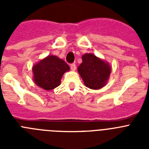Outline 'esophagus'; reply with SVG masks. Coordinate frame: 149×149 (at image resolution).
Wrapping results in <instances>:
<instances>
[{"mask_svg": "<svg viewBox=\"0 0 149 149\" xmlns=\"http://www.w3.org/2000/svg\"><path fill=\"white\" fill-rule=\"evenodd\" d=\"M70 68L72 71H74L76 69V65L74 63H72L70 65Z\"/></svg>", "mask_w": 149, "mask_h": 149, "instance_id": "obj_1", "label": "esophagus"}]
</instances>
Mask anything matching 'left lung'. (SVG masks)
Returning <instances> with one entry per match:
<instances>
[{
  "mask_svg": "<svg viewBox=\"0 0 149 149\" xmlns=\"http://www.w3.org/2000/svg\"><path fill=\"white\" fill-rule=\"evenodd\" d=\"M86 86L97 89L103 87L110 76L111 68L108 63L92 54L82 56V63L77 68Z\"/></svg>",
  "mask_w": 149,
  "mask_h": 149,
  "instance_id": "1",
  "label": "left lung"
}]
</instances>
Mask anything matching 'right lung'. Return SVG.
Returning a JSON list of instances; mask_svg holds the SVG:
<instances>
[{
  "label": "right lung",
  "instance_id": "obj_1",
  "mask_svg": "<svg viewBox=\"0 0 149 149\" xmlns=\"http://www.w3.org/2000/svg\"><path fill=\"white\" fill-rule=\"evenodd\" d=\"M69 68L64 60L50 55L33 67L34 81L42 89L51 90L60 85L62 76Z\"/></svg>",
  "mask_w": 149,
  "mask_h": 149
}]
</instances>
